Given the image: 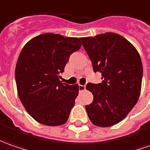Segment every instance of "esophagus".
<instances>
[{
  "label": "esophagus",
  "mask_w": 150,
  "mask_h": 150,
  "mask_svg": "<svg viewBox=\"0 0 150 150\" xmlns=\"http://www.w3.org/2000/svg\"><path fill=\"white\" fill-rule=\"evenodd\" d=\"M85 88H86L85 84H83V85H82V84H79V91H83V90L85 89Z\"/></svg>",
  "instance_id": "1"
}]
</instances>
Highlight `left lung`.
Listing matches in <instances>:
<instances>
[{
    "instance_id": "8db88e82",
    "label": "left lung",
    "mask_w": 150,
    "mask_h": 150,
    "mask_svg": "<svg viewBox=\"0 0 150 150\" xmlns=\"http://www.w3.org/2000/svg\"><path fill=\"white\" fill-rule=\"evenodd\" d=\"M94 72L102 73V83H88L93 95L85 106L93 125L108 127L122 122L137 103L141 89L143 66L137 50L121 35L106 33L81 38Z\"/></svg>"
}]
</instances>
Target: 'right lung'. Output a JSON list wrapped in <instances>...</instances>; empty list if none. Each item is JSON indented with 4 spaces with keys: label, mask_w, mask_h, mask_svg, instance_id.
I'll return each instance as SVG.
<instances>
[{
    "label": "right lung",
    "mask_w": 150,
    "mask_h": 150,
    "mask_svg": "<svg viewBox=\"0 0 150 150\" xmlns=\"http://www.w3.org/2000/svg\"><path fill=\"white\" fill-rule=\"evenodd\" d=\"M80 47L77 38L47 33L28 42L19 54L15 67L18 94L28 113L42 125L60 126L68 120L79 86L62 83L60 74Z\"/></svg>",
    "instance_id": "obj_1"
}]
</instances>
